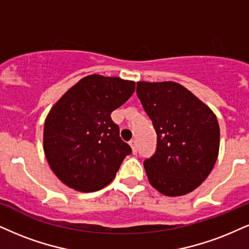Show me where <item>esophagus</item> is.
<instances>
[{
  "label": "esophagus",
  "instance_id": "obj_1",
  "mask_svg": "<svg viewBox=\"0 0 249 249\" xmlns=\"http://www.w3.org/2000/svg\"><path fill=\"white\" fill-rule=\"evenodd\" d=\"M129 145H130V148H131V151H133V153L135 155V153L137 152V144H136V142H135V141H130Z\"/></svg>",
  "mask_w": 249,
  "mask_h": 249
}]
</instances>
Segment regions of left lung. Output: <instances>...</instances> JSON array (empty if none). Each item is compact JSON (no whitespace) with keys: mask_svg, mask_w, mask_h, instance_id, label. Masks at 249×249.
I'll return each mask as SVG.
<instances>
[{"mask_svg":"<svg viewBox=\"0 0 249 249\" xmlns=\"http://www.w3.org/2000/svg\"><path fill=\"white\" fill-rule=\"evenodd\" d=\"M136 93L157 133L155 155L143 164L150 185L165 196L188 194L218 158L216 114L177 82H137Z\"/></svg>","mask_w":249,"mask_h":249,"instance_id":"8db88e82","label":"left lung"}]
</instances>
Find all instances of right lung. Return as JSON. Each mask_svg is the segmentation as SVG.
Instances as JSON below:
<instances>
[{
	"instance_id": "1",
	"label": "right lung",
	"mask_w": 249,
	"mask_h": 249,
	"mask_svg": "<svg viewBox=\"0 0 249 249\" xmlns=\"http://www.w3.org/2000/svg\"><path fill=\"white\" fill-rule=\"evenodd\" d=\"M134 91V81L93 73L54 104L45 120L44 152L61 182L83 193L112 182L131 149L120 139L110 113Z\"/></svg>"
}]
</instances>
